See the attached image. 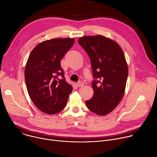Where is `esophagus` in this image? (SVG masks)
<instances>
[{
	"mask_svg": "<svg viewBox=\"0 0 157 157\" xmlns=\"http://www.w3.org/2000/svg\"><path fill=\"white\" fill-rule=\"evenodd\" d=\"M76 86H77L78 87H82V86H84V82H82V81H79V82H77Z\"/></svg>",
	"mask_w": 157,
	"mask_h": 157,
	"instance_id": "1",
	"label": "esophagus"
}]
</instances>
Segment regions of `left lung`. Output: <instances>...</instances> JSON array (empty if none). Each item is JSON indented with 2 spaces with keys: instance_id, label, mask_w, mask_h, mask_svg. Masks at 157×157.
Returning <instances> with one entry per match:
<instances>
[{
  "instance_id": "1",
  "label": "left lung",
  "mask_w": 157,
  "mask_h": 157,
  "mask_svg": "<svg viewBox=\"0 0 157 157\" xmlns=\"http://www.w3.org/2000/svg\"><path fill=\"white\" fill-rule=\"evenodd\" d=\"M90 58L93 77L94 95L86 101L94 114L105 116L120 103L125 93L128 65L124 52L115 41L101 35L84 36L78 40Z\"/></svg>"
}]
</instances>
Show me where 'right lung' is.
<instances>
[{
  "instance_id": "right-lung-1",
  "label": "right lung",
  "mask_w": 157,
  "mask_h": 157,
  "mask_svg": "<svg viewBox=\"0 0 157 157\" xmlns=\"http://www.w3.org/2000/svg\"><path fill=\"white\" fill-rule=\"evenodd\" d=\"M75 43V38L43 41L33 49L25 68V78L30 99L44 113H59L68 100L73 87L65 80L61 59Z\"/></svg>"
}]
</instances>
